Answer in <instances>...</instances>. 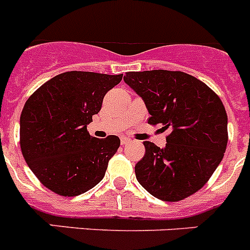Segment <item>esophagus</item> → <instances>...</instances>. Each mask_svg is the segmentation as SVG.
Masks as SVG:
<instances>
[{
    "mask_svg": "<svg viewBox=\"0 0 250 250\" xmlns=\"http://www.w3.org/2000/svg\"><path fill=\"white\" fill-rule=\"evenodd\" d=\"M130 141H131V139H130V138H126V136H121V139H120L121 145H126V144H129Z\"/></svg>",
    "mask_w": 250,
    "mask_h": 250,
    "instance_id": "34e87169",
    "label": "esophagus"
}]
</instances>
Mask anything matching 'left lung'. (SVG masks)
Segmentation results:
<instances>
[{
    "instance_id": "8db88e82",
    "label": "left lung",
    "mask_w": 250,
    "mask_h": 250,
    "mask_svg": "<svg viewBox=\"0 0 250 250\" xmlns=\"http://www.w3.org/2000/svg\"><path fill=\"white\" fill-rule=\"evenodd\" d=\"M124 81L143 99L151 125L170 130L164 147L145 141L135 165L138 182L151 195L178 202L204 187L224 156L228 116L219 96L182 71L127 72Z\"/></svg>"
}]
</instances>
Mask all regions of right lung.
Masks as SVG:
<instances>
[{
  "label": "right lung",
  "instance_id": "right-lung-1",
  "mask_svg": "<svg viewBox=\"0 0 250 250\" xmlns=\"http://www.w3.org/2000/svg\"><path fill=\"white\" fill-rule=\"evenodd\" d=\"M123 75L63 72L26 101L20 118V144L28 167L47 189L76 196L103 180L120 139L87 132L106 92Z\"/></svg>",
  "mask_w": 250,
  "mask_h": 250
}]
</instances>
